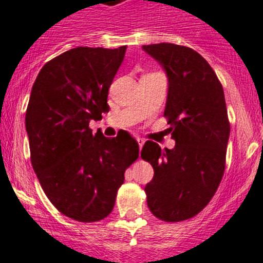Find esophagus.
Masks as SVG:
<instances>
[{"label": "esophagus", "instance_id": "obj_1", "mask_svg": "<svg viewBox=\"0 0 263 263\" xmlns=\"http://www.w3.org/2000/svg\"><path fill=\"white\" fill-rule=\"evenodd\" d=\"M137 140H138V144H139V148H142L143 145H144L145 139H143V138H139V137H138V138H137Z\"/></svg>", "mask_w": 263, "mask_h": 263}]
</instances>
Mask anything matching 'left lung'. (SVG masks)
I'll use <instances>...</instances> for the list:
<instances>
[{"instance_id":"1","label":"left lung","mask_w":263,"mask_h":263,"mask_svg":"<svg viewBox=\"0 0 263 263\" xmlns=\"http://www.w3.org/2000/svg\"><path fill=\"white\" fill-rule=\"evenodd\" d=\"M165 70L168 80L163 115L173 149L147 140L140 157L155 175L145 185L156 217L175 222L196 216L216 193L225 170L230 125L222 85L209 62L194 49L173 43L142 47Z\"/></svg>"}]
</instances>
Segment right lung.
I'll use <instances>...</instances> for the list:
<instances>
[{"label": "right lung", "mask_w": 263, "mask_h": 263, "mask_svg": "<svg viewBox=\"0 0 263 263\" xmlns=\"http://www.w3.org/2000/svg\"><path fill=\"white\" fill-rule=\"evenodd\" d=\"M125 51L69 49L44 64L30 93L25 128L34 173L51 203L80 222L112 211L124 173L139 156L128 132L107 138L89 129L110 110L108 88Z\"/></svg>", "instance_id": "right-lung-1"}]
</instances>
